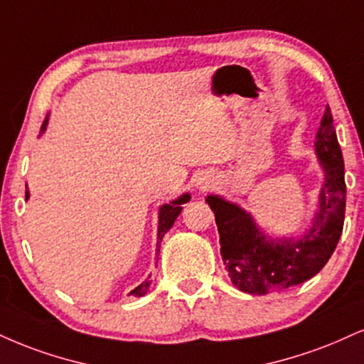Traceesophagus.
Instances as JSON below:
<instances>
[{
  "instance_id": "esophagus-1",
  "label": "esophagus",
  "mask_w": 364,
  "mask_h": 364,
  "mask_svg": "<svg viewBox=\"0 0 364 364\" xmlns=\"http://www.w3.org/2000/svg\"><path fill=\"white\" fill-rule=\"evenodd\" d=\"M213 186V179H208V178H200L198 181H196V188H198L200 191H205L208 190V188Z\"/></svg>"
}]
</instances>
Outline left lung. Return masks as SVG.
<instances>
[{
	"instance_id": "8db88e82",
	"label": "left lung",
	"mask_w": 364,
	"mask_h": 364,
	"mask_svg": "<svg viewBox=\"0 0 364 364\" xmlns=\"http://www.w3.org/2000/svg\"><path fill=\"white\" fill-rule=\"evenodd\" d=\"M315 139L323 183L312 224L301 235L271 237L240 205L220 195L205 198L215 213L225 269L240 291L266 295L307 282L326 266L339 242L346 212L344 161L329 105Z\"/></svg>"
}]
</instances>
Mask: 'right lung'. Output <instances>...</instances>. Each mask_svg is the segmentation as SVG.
<instances>
[{"label": "right lung", "instance_id": "right-lung-1", "mask_svg": "<svg viewBox=\"0 0 364 364\" xmlns=\"http://www.w3.org/2000/svg\"><path fill=\"white\" fill-rule=\"evenodd\" d=\"M47 124H49V115L46 117V120H43V124H42V129H41V135L46 132V129H47ZM30 198V191H28V188H27V191H25V200H28ZM190 193H183L181 196H178L176 200H173V201H169V203H164V205H161V208H159V220H157V244H156V254H159V249H161V240H163V237H164V234L166 232H168L171 227H173V224H174V220H176L178 218V215L179 213H181V210H183V207L181 205L183 203H186V201H190ZM151 277H149L146 282H142L139 284L137 288H134L132 291H130V295H135V296H144L146 295V293L149 291V288H151Z\"/></svg>", "mask_w": 364, "mask_h": 364}]
</instances>
